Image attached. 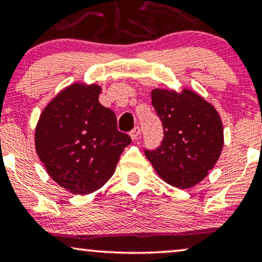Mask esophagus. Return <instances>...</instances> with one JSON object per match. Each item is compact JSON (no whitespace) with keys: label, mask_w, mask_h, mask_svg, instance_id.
Wrapping results in <instances>:
<instances>
[{"label":"esophagus","mask_w":262,"mask_h":262,"mask_svg":"<svg viewBox=\"0 0 262 262\" xmlns=\"http://www.w3.org/2000/svg\"><path fill=\"white\" fill-rule=\"evenodd\" d=\"M129 135H130L132 139L137 140L138 138H139V135H140V128L139 127H135L133 130H132L130 133H129Z\"/></svg>","instance_id":"1"}]
</instances>
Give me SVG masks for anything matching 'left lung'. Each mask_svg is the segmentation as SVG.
Returning <instances> with one entry per match:
<instances>
[{
  "label": "left lung",
  "mask_w": 262,
  "mask_h": 262,
  "mask_svg": "<svg viewBox=\"0 0 262 262\" xmlns=\"http://www.w3.org/2000/svg\"><path fill=\"white\" fill-rule=\"evenodd\" d=\"M164 138L154 150L144 149L164 181L179 188L201 182L213 169L223 149V124L212 104L197 93L167 90L151 92Z\"/></svg>",
  "instance_id": "left-lung-1"
}]
</instances>
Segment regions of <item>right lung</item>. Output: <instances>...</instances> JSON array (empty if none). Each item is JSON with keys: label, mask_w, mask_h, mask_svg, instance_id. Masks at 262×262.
<instances>
[{"label": "right lung", "mask_w": 262, "mask_h": 262, "mask_svg": "<svg viewBox=\"0 0 262 262\" xmlns=\"http://www.w3.org/2000/svg\"><path fill=\"white\" fill-rule=\"evenodd\" d=\"M100 93L97 85L69 86L44 108L35 128V149L48 173L75 194L102 187L132 143L117 129L116 113L98 102Z\"/></svg>", "instance_id": "1"}]
</instances>
